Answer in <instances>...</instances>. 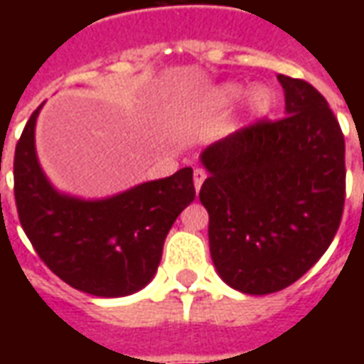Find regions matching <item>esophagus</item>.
<instances>
[{
  "label": "esophagus",
  "instance_id": "1",
  "mask_svg": "<svg viewBox=\"0 0 364 364\" xmlns=\"http://www.w3.org/2000/svg\"><path fill=\"white\" fill-rule=\"evenodd\" d=\"M205 179H206L205 169H195V173H193V183H195V189L200 191V185L205 183Z\"/></svg>",
  "mask_w": 364,
  "mask_h": 364
}]
</instances>
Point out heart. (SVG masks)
Instances as JSON below:
<instances>
[{
	"label": "heart",
	"mask_w": 364,
	"mask_h": 364,
	"mask_svg": "<svg viewBox=\"0 0 364 364\" xmlns=\"http://www.w3.org/2000/svg\"><path fill=\"white\" fill-rule=\"evenodd\" d=\"M248 95L245 96V93ZM245 97V111H247V117L252 120L263 119L271 107L274 103L273 91L269 90L267 85H255L252 90L247 91L245 85L242 83H224L218 90L214 91V101L222 107H228V105H234L237 101H242Z\"/></svg>",
	"instance_id": "1"
}]
</instances>
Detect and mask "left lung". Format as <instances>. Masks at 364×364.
I'll return each mask as SVG.
<instances>
[{
	"label": "left lung",
	"instance_id": "1",
	"mask_svg": "<svg viewBox=\"0 0 364 364\" xmlns=\"http://www.w3.org/2000/svg\"><path fill=\"white\" fill-rule=\"evenodd\" d=\"M277 80L287 117L200 154L214 267L228 287L257 296L287 289L320 259L345 203V140L328 101L304 80Z\"/></svg>",
	"mask_w": 364,
	"mask_h": 364
}]
</instances>
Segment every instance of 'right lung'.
I'll use <instances>...</instances> for the list:
<instances>
[{
    "label": "right lung",
    "instance_id": "add662e5",
    "mask_svg": "<svg viewBox=\"0 0 364 364\" xmlns=\"http://www.w3.org/2000/svg\"><path fill=\"white\" fill-rule=\"evenodd\" d=\"M36 109L15 148V203L21 226L70 287L101 298L134 294L154 279L164 242L195 198L193 169L146 181L107 198L60 193L36 158Z\"/></svg>",
    "mask_w": 364,
    "mask_h": 364
}]
</instances>
